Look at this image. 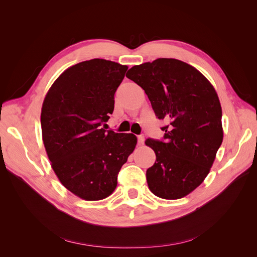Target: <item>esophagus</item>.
I'll return each mask as SVG.
<instances>
[{"label":"esophagus","mask_w":257,"mask_h":257,"mask_svg":"<svg viewBox=\"0 0 257 257\" xmlns=\"http://www.w3.org/2000/svg\"><path fill=\"white\" fill-rule=\"evenodd\" d=\"M137 138H138V145H144L145 137L143 135H139V136H137Z\"/></svg>","instance_id":"obj_1"}]
</instances>
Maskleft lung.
Wrapping results in <instances>:
<instances>
[{
  "label": "left lung",
  "instance_id": "left-lung-1",
  "mask_svg": "<svg viewBox=\"0 0 257 257\" xmlns=\"http://www.w3.org/2000/svg\"><path fill=\"white\" fill-rule=\"evenodd\" d=\"M128 79L145 90L155 115L169 124L165 142L147 139L157 161L147 169L155 196L179 199L208 176L223 142L222 107L213 85L198 69L177 59L135 65Z\"/></svg>",
  "mask_w": 257,
  "mask_h": 257
}]
</instances>
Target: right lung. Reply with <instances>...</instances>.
Here are the masks:
<instances>
[{
  "label": "right lung",
  "instance_id": "add662e5",
  "mask_svg": "<svg viewBox=\"0 0 257 257\" xmlns=\"http://www.w3.org/2000/svg\"><path fill=\"white\" fill-rule=\"evenodd\" d=\"M104 59L75 64L52 83L42 106V135L60 182L84 200H100L116 188V176L137 137L100 128L114 107L127 71Z\"/></svg>",
  "mask_w": 257,
  "mask_h": 257
}]
</instances>
